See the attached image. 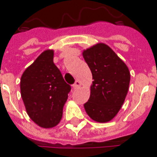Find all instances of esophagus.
<instances>
[{"instance_id": "obj_1", "label": "esophagus", "mask_w": 157, "mask_h": 157, "mask_svg": "<svg viewBox=\"0 0 157 157\" xmlns=\"http://www.w3.org/2000/svg\"><path fill=\"white\" fill-rule=\"evenodd\" d=\"M80 87H81V82L80 81H75V84L73 85V89L74 90H76V89H78Z\"/></svg>"}]
</instances>
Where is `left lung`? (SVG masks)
<instances>
[{"mask_svg":"<svg viewBox=\"0 0 157 157\" xmlns=\"http://www.w3.org/2000/svg\"><path fill=\"white\" fill-rule=\"evenodd\" d=\"M92 74L90 96L84 104L87 114L93 120L105 123L118 114L128 92L130 72L125 62L104 43L82 52Z\"/></svg>","mask_w":157,"mask_h":157,"instance_id":"obj_1","label":"left lung"}]
</instances>
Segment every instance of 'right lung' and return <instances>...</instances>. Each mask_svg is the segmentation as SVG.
<instances>
[{"instance_id": "1", "label": "right lung", "mask_w": 157, "mask_h": 157, "mask_svg": "<svg viewBox=\"0 0 157 157\" xmlns=\"http://www.w3.org/2000/svg\"><path fill=\"white\" fill-rule=\"evenodd\" d=\"M53 50L44 51L22 75L21 97L27 114L38 126L52 128L62 118L63 107L71 90L53 63Z\"/></svg>"}]
</instances>
